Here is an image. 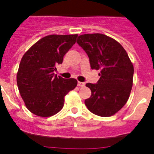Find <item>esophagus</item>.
<instances>
[{"label": "esophagus", "instance_id": "obj_1", "mask_svg": "<svg viewBox=\"0 0 154 154\" xmlns=\"http://www.w3.org/2000/svg\"><path fill=\"white\" fill-rule=\"evenodd\" d=\"M85 84L84 82H78V85L79 86H81V87H84L85 86Z\"/></svg>", "mask_w": 154, "mask_h": 154}]
</instances>
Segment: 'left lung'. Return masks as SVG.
<instances>
[{
	"instance_id": "obj_1",
	"label": "left lung",
	"mask_w": 154,
	"mask_h": 154,
	"mask_svg": "<svg viewBox=\"0 0 154 154\" xmlns=\"http://www.w3.org/2000/svg\"><path fill=\"white\" fill-rule=\"evenodd\" d=\"M77 43L89 58L91 69H100L96 84L87 83L90 98L85 100L88 109L99 116H112L127 102L133 78V65L123 46L103 34H85Z\"/></svg>"
}]
</instances>
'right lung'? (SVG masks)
<instances>
[{"mask_svg": "<svg viewBox=\"0 0 154 154\" xmlns=\"http://www.w3.org/2000/svg\"><path fill=\"white\" fill-rule=\"evenodd\" d=\"M77 35L44 37L23 55L17 84L25 106L38 116L48 117L62 109L65 95L77 85L75 79L57 77L54 71L75 43Z\"/></svg>", "mask_w": 154, "mask_h": 154, "instance_id": "add662e5", "label": "right lung"}]
</instances>
